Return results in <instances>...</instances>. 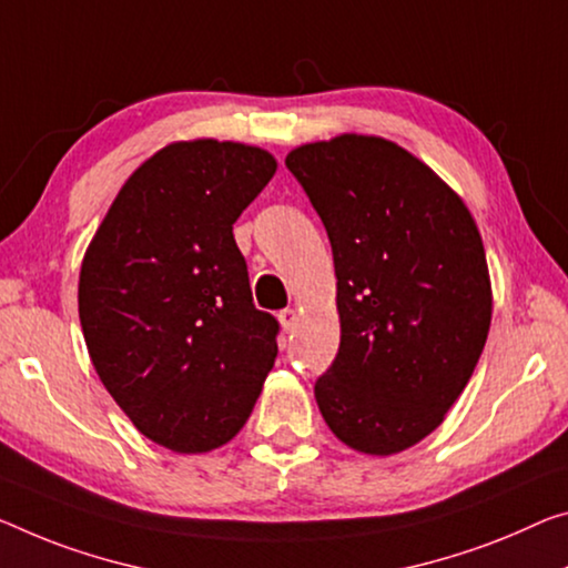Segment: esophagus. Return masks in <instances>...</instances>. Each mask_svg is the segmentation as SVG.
<instances>
[{
  "instance_id": "esophagus-1",
  "label": "esophagus",
  "mask_w": 568,
  "mask_h": 568,
  "mask_svg": "<svg viewBox=\"0 0 568 568\" xmlns=\"http://www.w3.org/2000/svg\"><path fill=\"white\" fill-rule=\"evenodd\" d=\"M296 310H292V307H286V310H282L278 312V322H282V327L286 329V333H290V329H294V325H296Z\"/></svg>"
}]
</instances>
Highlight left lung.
<instances>
[{
  "label": "left lung",
  "mask_w": 568,
  "mask_h": 568,
  "mask_svg": "<svg viewBox=\"0 0 568 568\" xmlns=\"http://www.w3.org/2000/svg\"><path fill=\"white\" fill-rule=\"evenodd\" d=\"M286 170L322 217L337 276L339 347L314 398L347 447L396 455L444 422L483 355V239L465 203L381 136L296 146Z\"/></svg>",
  "instance_id": "left-lung-1"
}]
</instances>
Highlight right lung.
I'll return each mask as SVG.
<instances>
[{
	"instance_id": "add662e5",
	"label": "right lung",
	"mask_w": 568,
	"mask_h": 568,
	"mask_svg": "<svg viewBox=\"0 0 568 568\" xmlns=\"http://www.w3.org/2000/svg\"><path fill=\"white\" fill-rule=\"evenodd\" d=\"M276 172L258 146L178 142L119 190L81 266L93 368L146 439L211 452L246 424L276 361L233 223Z\"/></svg>"
}]
</instances>
